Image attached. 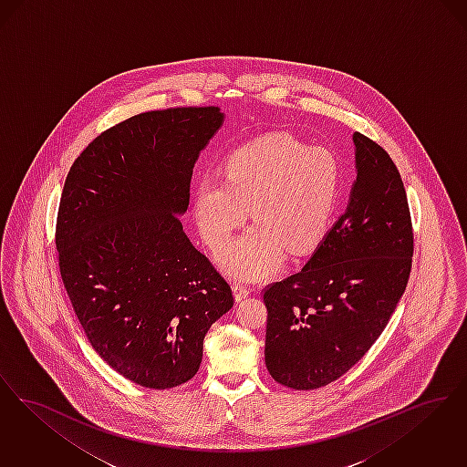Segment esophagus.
Returning a JSON list of instances; mask_svg holds the SVG:
<instances>
[{
	"label": "esophagus",
	"mask_w": 467,
	"mask_h": 467,
	"mask_svg": "<svg viewBox=\"0 0 467 467\" xmlns=\"http://www.w3.org/2000/svg\"><path fill=\"white\" fill-rule=\"evenodd\" d=\"M249 293H251V287H247V285H243V283H235V285H234V295H235V300H237V302L244 300Z\"/></svg>",
	"instance_id": "1"
}]
</instances>
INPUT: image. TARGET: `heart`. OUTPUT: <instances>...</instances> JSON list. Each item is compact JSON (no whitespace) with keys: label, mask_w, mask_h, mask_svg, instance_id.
I'll use <instances>...</instances> for the list:
<instances>
[{"label":"heart","mask_w":467,"mask_h":467,"mask_svg":"<svg viewBox=\"0 0 467 467\" xmlns=\"http://www.w3.org/2000/svg\"><path fill=\"white\" fill-rule=\"evenodd\" d=\"M224 172V182H199L195 214L205 243L218 249L251 209L256 224L218 254L228 274L264 279L283 266L285 251L302 256L323 243L342 192L333 151L277 134L237 150Z\"/></svg>","instance_id":"1"}]
</instances>
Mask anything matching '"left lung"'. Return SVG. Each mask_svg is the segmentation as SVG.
Returning <instances> with one entry per match:
<instances>
[{
  "label": "left lung",
  "instance_id": "8db88e82",
  "mask_svg": "<svg viewBox=\"0 0 467 467\" xmlns=\"http://www.w3.org/2000/svg\"><path fill=\"white\" fill-rule=\"evenodd\" d=\"M356 182L338 222L304 268L265 289V365L296 390L327 386L384 331L405 293L413 230L400 171L354 132Z\"/></svg>",
  "mask_w": 467,
  "mask_h": 467
}]
</instances>
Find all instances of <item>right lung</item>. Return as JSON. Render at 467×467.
<instances>
[{"label": "right lung", "mask_w": 467, "mask_h": 467, "mask_svg": "<svg viewBox=\"0 0 467 467\" xmlns=\"http://www.w3.org/2000/svg\"><path fill=\"white\" fill-rule=\"evenodd\" d=\"M223 119L216 106L130 117L90 142L64 182L62 283L94 350L138 386L195 377L205 333L234 306L230 285L178 218Z\"/></svg>", "instance_id": "right-lung-1"}]
</instances>
